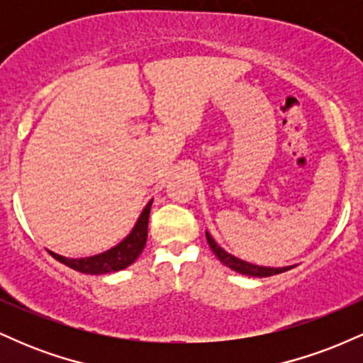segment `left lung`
Masks as SVG:
<instances>
[{
    "label": "left lung",
    "mask_w": 363,
    "mask_h": 363,
    "mask_svg": "<svg viewBox=\"0 0 363 363\" xmlns=\"http://www.w3.org/2000/svg\"><path fill=\"white\" fill-rule=\"evenodd\" d=\"M206 240L208 244H210L211 251L216 254V257H218L220 261L223 262L225 266H228V268H232L234 272L237 273H242V274H247V277H259V278H264V277H272V274H278V273H283V272H289V266L286 268H266V266H256V264H251V262H245L242 259H239V257L232 256V254L225 252L220 245H216V242L213 239H211V235L206 232Z\"/></svg>",
    "instance_id": "1"
}]
</instances>
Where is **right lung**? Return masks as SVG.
<instances>
[{"label":"right lung","mask_w":363,"mask_h":363,"mask_svg":"<svg viewBox=\"0 0 363 363\" xmlns=\"http://www.w3.org/2000/svg\"><path fill=\"white\" fill-rule=\"evenodd\" d=\"M150 208H152V201L145 206L143 213H141L135 228L131 230V234L123 242L116 245V247L109 249V251L97 254V256L80 257V259H69V257L60 256L56 252H51V256L54 259L62 262V264L69 266L72 269H77V272L86 274H106L128 268L129 264H133L136 261V257L140 256L145 244H147Z\"/></svg>","instance_id":"1"}]
</instances>
